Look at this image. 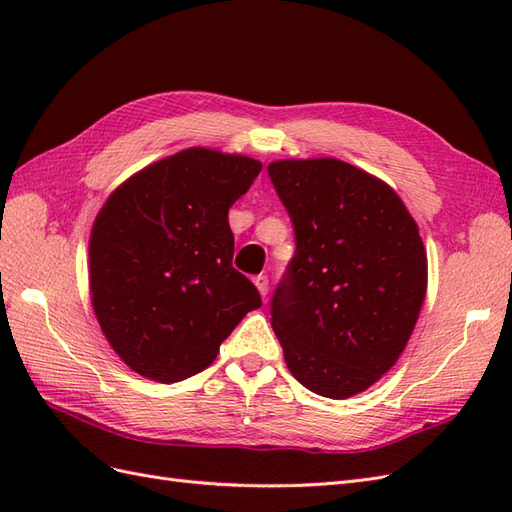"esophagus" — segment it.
<instances>
[{
  "label": "esophagus",
  "mask_w": 512,
  "mask_h": 512,
  "mask_svg": "<svg viewBox=\"0 0 512 512\" xmlns=\"http://www.w3.org/2000/svg\"><path fill=\"white\" fill-rule=\"evenodd\" d=\"M254 284H256V288H258V292L262 294V297H267V290H269V277L267 275H256L254 277Z\"/></svg>",
  "instance_id": "1"
}]
</instances>
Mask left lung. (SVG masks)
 I'll return each instance as SVG.
<instances>
[{
  "mask_svg": "<svg viewBox=\"0 0 512 512\" xmlns=\"http://www.w3.org/2000/svg\"><path fill=\"white\" fill-rule=\"evenodd\" d=\"M297 250L271 327L305 389L346 399L404 352L427 290L418 226L384 181L333 158L269 164Z\"/></svg>",
  "mask_w": 512,
  "mask_h": 512,
  "instance_id": "obj_1",
  "label": "left lung"
}]
</instances>
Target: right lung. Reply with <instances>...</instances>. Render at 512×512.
I'll return each mask as SVG.
<instances>
[{
  "instance_id": "obj_1",
  "label": "right lung",
  "mask_w": 512,
  "mask_h": 512,
  "mask_svg": "<svg viewBox=\"0 0 512 512\" xmlns=\"http://www.w3.org/2000/svg\"><path fill=\"white\" fill-rule=\"evenodd\" d=\"M262 164L192 147L143 168L108 196L91 228V305L108 344L162 384L207 369L262 305L232 267L228 209Z\"/></svg>"
}]
</instances>
